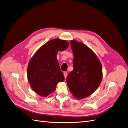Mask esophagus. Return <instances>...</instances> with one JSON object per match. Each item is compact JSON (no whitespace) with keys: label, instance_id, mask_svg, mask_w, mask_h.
Listing matches in <instances>:
<instances>
[{"label":"esophagus","instance_id":"obj_1","mask_svg":"<svg viewBox=\"0 0 128 128\" xmlns=\"http://www.w3.org/2000/svg\"><path fill=\"white\" fill-rule=\"evenodd\" d=\"M64 78L66 79V78L68 74H67V72H64Z\"/></svg>","mask_w":128,"mask_h":128}]
</instances>
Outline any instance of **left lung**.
I'll use <instances>...</instances> for the list:
<instances>
[{
    "mask_svg": "<svg viewBox=\"0 0 128 128\" xmlns=\"http://www.w3.org/2000/svg\"><path fill=\"white\" fill-rule=\"evenodd\" d=\"M70 44L74 54V69L66 81L75 97L82 99L91 95L99 87L102 80V66L87 46L76 40H72Z\"/></svg>",
    "mask_w": 128,
    "mask_h": 128,
    "instance_id": "8db88e82",
    "label": "left lung"
}]
</instances>
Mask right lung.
I'll return each mask as SVG.
<instances>
[{"mask_svg":"<svg viewBox=\"0 0 128 128\" xmlns=\"http://www.w3.org/2000/svg\"><path fill=\"white\" fill-rule=\"evenodd\" d=\"M69 43L55 39L42 45L34 54L27 69V76L31 87L37 94L46 96L55 91L59 82L64 77L61 70L56 55L58 51L67 49Z\"/></svg>","mask_w":128,"mask_h":128,"instance_id":"right-lung-1","label":"right lung"}]
</instances>
